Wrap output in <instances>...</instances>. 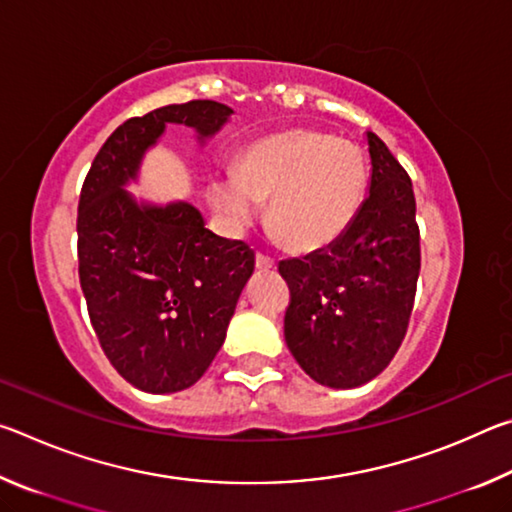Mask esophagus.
Listing matches in <instances>:
<instances>
[{
  "instance_id": "1",
  "label": "esophagus",
  "mask_w": 512,
  "mask_h": 512,
  "mask_svg": "<svg viewBox=\"0 0 512 512\" xmlns=\"http://www.w3.org/2000/svg\"><path fill=\"white\" fill-rule=\"evenodd\" d=\"M255 266L259 268V271H273V268H275V259H271L268 255L257 253V257H255Z\"/></svg>"
}]
</instances>
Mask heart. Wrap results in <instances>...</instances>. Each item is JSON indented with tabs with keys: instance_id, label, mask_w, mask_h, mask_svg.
Instances as JSON below:
<instances>
[{
	"instance_id": "heart-1",
	"label": "heart",
	"mask_w": 512,
	"mask_h": 512,
	"mask_svg": "<svg viewBox=\"0 0 512 512\" xmlns=\"http://www.w3.org/2000/svg\"><path fill=\"white\" fill-rule=\"evenodd\" d=\"M368 185L363 151L318 131L262 137L239 153L237 171L207 185L216 214L244 228L268 204V228L284 246L314 253L343 237L361 210Z\"/></svg>"
}]
</instances>
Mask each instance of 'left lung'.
Returning a JSON list of instances; mask_svg holds the SVG:
<instances>
[{"label":"left lung","mask_w":512,"mask_h":512,"mask_svg":"<svg viewBox=\"0 0 512 512\" xmlns=\"http://www.w3.org/2000/svg\"><path fill=\"white\" fill-rule=\"evenodd\" d=\"M366 140L370 194L348 232L277 266L291 291L284 341L300 368L329 388H357L391 363L420 275L411 178L375 133Z\"/></svg>","instance_id":"obj_1"}]
</instances>
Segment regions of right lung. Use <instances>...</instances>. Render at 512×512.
<instances>
[{"label":"right lung","instance_id":"obj_1","mask_svg":"<svg viewBox=\"0 0 512 512\" xmlns=\"http://www.w3.org/2000/svg\"><path fill=\"white\" fill-rule=\"evenodd\" d=\"M219 101L173 103L126 119L94 158L79 198V277L108 361L146 393L185 391L210 368L255 253L205 228L194 205L126 192L167 124L207 140L230 119Z\"/></svg>","mask_w":512,"mask_h":512}]
</instances>
